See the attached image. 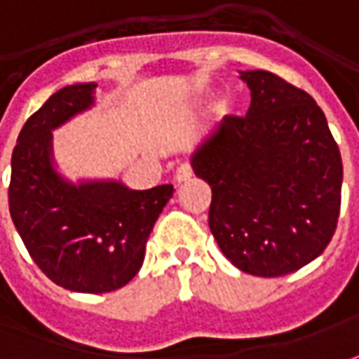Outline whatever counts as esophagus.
Returning a JSON list of instances; mask_svg holds the SVG:
<instances>
[{"label":"esophagus","instance_id":"obj_1","mask_svg":"<svg viewBox=\"0 0 359 359\" xmlns=\"http://www.w3.org/2000/svg\"><path fill=\"white\" fill-rule=\"evenodd\" d=\"M190 177H192V167H190L189 163H182V165H179L177 167V170H175V180L177 182H187V180H190Z\"/></svg>","mask_w":359,"mask_h":359}]
</instances>
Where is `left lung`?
<instances>
[{"label": "left lung", "instance_id": "8db88e82", "mask_svg": "<svg viewBox=\"0 0 359 359\" xmlns=\"http://www.w3.org/2000/svg\"><path fill=\"white\" fill-rule=\"evenodd\" d=\"M245 118L226 116L190 157L212 189L208 226L238 269L281 277L332 240L342 157L324 111L304 90L267 70L240 72Z\"/></svg>", "mask_w": 359, "mask_h": 359}]
</instances>
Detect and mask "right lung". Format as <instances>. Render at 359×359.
Here are the masks:
<instances>
[{
	"label": "right lung",
	"instance_id": "right-lung-1",
	"mask_svg": "<svg viewBox=\"0 0 359 359\" xmlns=\"http://www.w3.org/2000/svg\"><path fill=\"white\" fill-rule=\"evenodd\" d=\"M96 84L60 88L27 119L11 155L9 212L29 255L68 291L109 292L143 265L149 233L172 184L131 190L119 180H67L53 163V129L94 106Z\"/></svg>",
	"mask_w": 359,
	"mask_h": 359
}]
</instances>
